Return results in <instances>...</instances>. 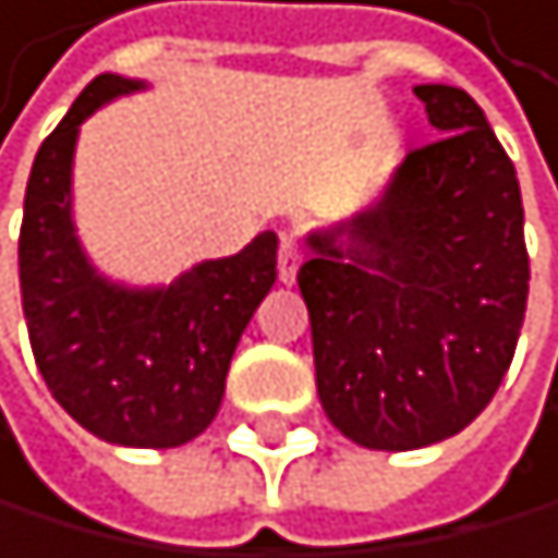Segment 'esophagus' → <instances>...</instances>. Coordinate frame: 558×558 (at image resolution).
I'll list each match as a JSON object with an SVG mask.
<instances>
[{
  "mask_svg": "<svg viewBox=\"0 0 558 558\" xmlns=\"http://www.w3.org/2000/svg\"><path fill=\"white\" fill-rule=\"evenodd\" d=\"M299 263H302V252H299L295 234L281 231V242H277V277H281L284 284H295Z\"/></svg>",
  "mask_w": 558,
  "mask_h": 558,
  "instance_id": "1",
  "label": "esophagus"
}]
</instances>
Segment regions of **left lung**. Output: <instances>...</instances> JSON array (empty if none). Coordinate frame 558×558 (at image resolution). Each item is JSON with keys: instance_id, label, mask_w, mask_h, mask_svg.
Returning <instances> with one entry per match:
<instances>
[{"instance_id": "left-lung-1", "label": "left lung", "mask_w": 558, "mask_h": 558, "mask_svg": "<svg viewBox=\"0 0 558 558\" xmlns=\"http://www.w3.org/2000/svg\"><path fill=\"white\" fill-rule=\"evenodd\" d=\"M430 128L385 198L310 234L299 291L327 420L363 449L463 430L513 363L527 245L513 159L463 88L420 84Z\"/></svg>"}]
</instances>
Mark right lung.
<instances>
[{
    "mask_svg": "<svg viewBox=\"0 0 558 558\" xmlns=\"http://www.w3.org/2000/svg\"><path fill=\"white\" fill-rule=\"evenodd\" d=\"M145 88L99 74L41 142L21 223V302L52 399L84 430L131 449H178L220 410L238 338L277 281V234L206 259L167 288L99 277L74 234L70 167L77 131L102 102Z\"/></svg>",
    "mask_w": 558,
    "mask_h": 558,
    "instance_id": "right-lung-1",
    "label": "right lung"
}]
</instances>
